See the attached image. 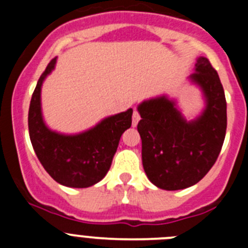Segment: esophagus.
<instances>
[{
    "label": "esophagus",
    "instance_id": "34e87169",
    "mask_svg": "<svg viewBox=\"0 0 248 248\" xmlns=\"http://www.w3.org/2000/svg\"><path fill=\"white\" fill-rule=\"evenodd\" d=\"M139 120H140L139 113H138L137 110H134V113H133V126H137Z\"/></svg>",
    "mask_w": 248,
    "mask_h": 248
}]
</instances>
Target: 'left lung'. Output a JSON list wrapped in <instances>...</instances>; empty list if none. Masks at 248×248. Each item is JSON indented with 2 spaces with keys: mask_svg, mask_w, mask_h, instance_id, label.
I'll return each mask as SVG.
<instances>
[{
  "mask_svg": "<svg viewBox=\"0 0 248 248\" xmlns=\"http://www.w3.org/2000/svg\"><path fill=\"white\" fill-rule=\"evenodd\" d=\"M190 83L202 93V111L187 120L176 99L166 94L138 105L141 159L149 180L163 190H183L209 172L226 135V98L217 72L209 59L199 57Z\"/></svg>",
  "mask_w": 248,
  "mask_h": 248,
  "instance_id": "1",
  "label": "left lung"
}]
</instances>
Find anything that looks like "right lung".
<instances>
[{"mask_svg":"<svg viewBox=\"0 0 248 248\" xmlns=\"http://www.w3.org/2000/svg\"><path fill=\"white\" fill-rule=\"evenodd\" d=\"M56 63L57 58L50 61L32 94L28 111L31 143L53 180L68 187H89L99 183L110 169L120 137L131 126L133 109L104 118L93 128L77 134L52 130L43 119L41 92Z\"/></svg>","mask_w":248,"mask_h":248,"instance_id":"add662e5","label":"right lung"}]
</instances>
